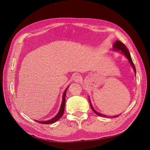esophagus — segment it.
I'll return each mask as SVG.
<instances>
[{"label": "esophagus", "instance_id": "obj_1", "mask_svg": "<svg viewBox=\"0 0 150 150\" xmlns=\"http://www.w3.org/2000/svg\"><path fill=\"white\" fill-rule=\"evenodd\" d=\"M81 78L79 75H75L74 77V81L75 82H79L81 81Z\"/></svg>", "mask_w": 150, "mask_h": 150}]
</instances>
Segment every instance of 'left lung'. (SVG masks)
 I'll list each match as a JSON object with an SVG mask.
<instances>
[{"label":"left lung","mask_w":150,"mask_h":150,"mask_svg":"<svg viewBox=\"0 0 150 150\" xmlns=\"http://www.w3.org/2000/svg\"><path fill=\"white\" fill-rule=\"evenodd\" d=\"M113 50L115 51V52H120V53L121 54H122L127 60L128 61H129V63L131 64V66L132 67V68H133V70L135 74V75H136V69H135V65L132 62V60L131 59V54L129 52V50H127V49L126 48V47L125 46V45L124 44H123L122 42L121 41H120L119 40H116L114 43L113 45ZM88 99H89V101H90V105H91V108L92 109V110H93V112L98 116H102V117H111V118H113V117H118L119 115H115V116H108V115H104V114H102L101 113H99V112H97L95 109L94 108H93V106L92 105V103H91V100H90V97L88 96Z\"/></svg>","instance_id":"1"}]
</instances>
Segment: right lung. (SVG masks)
Wrapping results in <instances>:
<instances>
[{
    "label": "right lung",
    "mask_w": 150,
    "mask_h": 150,
    "mask_svg": "<svg viewBox=\"0 0 150 150\" xmlns=\"http://www.w3.org/2000/svg\"><path fill=\"white\" fill-rule=\"evenodd\" d=\"M69 86L65 89V90L64 91L63 93V96H62V104L60 105V109L58 112V113H57V115L53 117L52 119L48 120H35V121H37V122L40 123H42V124H51V123H53L54 122H56V121H57L63 115L64 113V110H65V101H66V93L67 91L68 88H69Z\"/></svg>",
    "instance_id": "1"
}]
</instances>
